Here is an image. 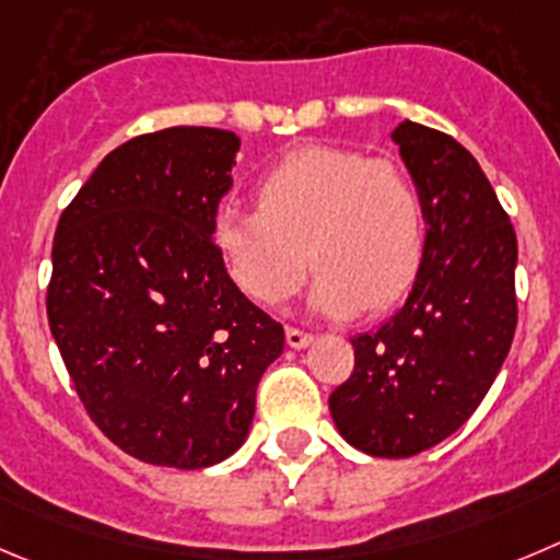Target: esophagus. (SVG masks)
I'll return each mask as SVG.
<instances>
[{
  "instance_id": "34e87169",
  "label": "esophagus",
  "mask_w": 560,
  "mask_h": 560,
  "mask_svg": "<svg viewBox=\"0 0 560 560\" xmlns=\"http://www.w3.org/2000/svg\"><path fill=\"white\" fill-rule=\"evenodd\" d=\"M285 343H289L291 349H305V346L313 343V335L302 332V329H296V327H289L285 329Z\"/></svg>"
}]
</instances>
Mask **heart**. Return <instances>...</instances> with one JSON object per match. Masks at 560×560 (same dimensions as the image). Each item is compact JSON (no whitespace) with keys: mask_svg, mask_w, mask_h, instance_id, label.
<instances>
[{"mask_svg":"<svg viewBox=\"0 0 560 560\" xmlns=\"http://www.w3.org/2000/svg\"><path fill=\"white\" fill-rule=\"evenodd\" d=\"M255 195L258 209H217L211 242L236 289L258 305H283L300 289L305 258L316 266L307 305L329 318L387 311L415 283L423 203L398 164L307 145L275 164Z\"/></svg>","mask_w":560,"mask_h":560,"instance_id":"heart-1","label":"heart"}]
</instances>
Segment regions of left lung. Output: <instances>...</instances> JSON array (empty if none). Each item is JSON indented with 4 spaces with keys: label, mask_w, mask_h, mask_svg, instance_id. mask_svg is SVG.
Returning <instances> with one entry per match:
<instances>
[{
    "label": "left lung",
    "mask_w": 560,
    "mask_h": 560,
    "mask_svg": "<svg viewBox=\"0 0 560 560\" xmlns=\"http://www.w3.org/2000/svg\"><path fill=\"white\" fill-rule=\"evenodd\" d=\"M390 140L423 203V258L407 302L351 338L354 371L329 396L346 443L407 459L478 409L516 329V233L481 164L454 137L404 120Z\"/></svg>",
    "instance_id": "1"
}]
</instances>
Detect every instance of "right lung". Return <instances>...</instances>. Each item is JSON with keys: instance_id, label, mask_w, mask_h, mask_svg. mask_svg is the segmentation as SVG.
<instances>
[{"instance_id": "obj_1", "label": "right lung", "mask_w": 560, "mask_h": 560, "mask_svg": "<svg viewBox=\"0 0 560 560\" xmlns=\"http://www.w3.org/2000/svg\"><path fill=\"white\" fill-rule=\"evenodd\" d=\"M233 131L173 126L104 156L62 211L49 327L93 423L148 465L200 470L242 448L283 327L236 289L211 225Z\"/></svg>"}]
</instances>
